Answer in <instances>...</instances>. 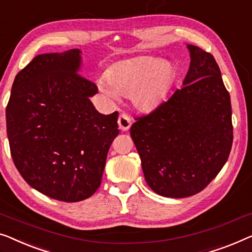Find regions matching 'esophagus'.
Masks as SVG:
<instances>
[{
    "label": "esophagus",
    "instance_id": "34e87169",
    "mask_svg": "<svg viewBox=\"0 0 252 252\" xmlns=\"http://www.w3.org/2000/svg\"><path fill=\"white\" fill-rule=\"evenodd\" d=\"M130 125H132V120L127 116L126 114H122L118 118V126L119 129L123 130V132H126V130L129 129Z\"/></svg>",
    "mask_w": 252,
    "mask_h": 252
}]
</instances>
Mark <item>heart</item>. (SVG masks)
Listing matches in <instances>:
<instances>
[{"instance_id": "b5f03b06", "label": "heart", "mask_w": 252, "mask_h": 252, "mask_svg": "<svg viewBox=\"0 0 252 252\" xmlns=\"http://www.w3.org/2000/svg\"><path fill=\"white\" fill-rule=\"evenodd\" d=\"M175 81L171 63L152 57L119 61L97 81L100 92L110 99L130 96L137 110L149 112L162 103Z\"/></svg>"}]
</instances>
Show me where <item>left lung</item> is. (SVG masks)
<instances>
[{
    "instance_id": "obj_1",
    "label": "left lung",
    "mask_w": 252,
    "mask_h": 252,
    "mask_svg": "<svg viewBox=\"0 0 252 252\" xmlns=\"http://www.w3.org/2000/svg\"><path fill=\"white\" fill-rule=\"evenodd\" d=\"M187 47L183 87L130 127L145 181L167 198L202 191L227 161L233 142L231 97L220 67L210 53Z\"/></svg>"
}]
</instances>
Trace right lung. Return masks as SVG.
Masks as SVG:
<instances>
[{
  "label": "right lung",
  "mask_w": 252,
  "mask_h": 252,
  "mask_svg": "<svg viewBox=\"0 0 252 252\" xmlns=\"http://www.w3.org/2000/svg\"><path fill=\"white\" fill-rule=\"evenodd\" d=\"M82 51L35 57L14 78L6 133L18 171L50 198L77 202L99 189L118 112L102 115L95 84L79 75Z\"/></svg>",
  "instance_id": "add662e5"
}]
</instances>
